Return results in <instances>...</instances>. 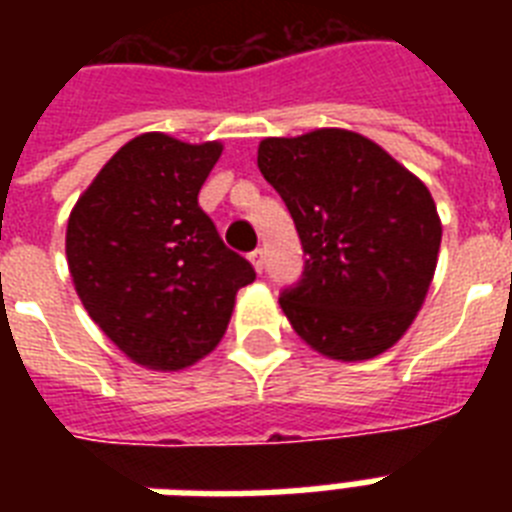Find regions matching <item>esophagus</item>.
<instances>
[{"mask_svg":"<svg viewBox=\"0 0 512 512\" xmlns=\"http://www.w3.org/2000/svg\"><path fill=\"white\" fill-rule=\"evenodd\" d=\"M249 260H252V265H255L257 273H263V268H265V252H263V249H255V252H249Z\"/></svg>","mask_w":512,"mask_h":512,"instance_id":"esophagus-1","label":"esophagus"}]
</instances>
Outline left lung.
I'll list each match as a JSON object with an SVG mask.
<instances>
[{
    "instance_id": "obj_1",
    "label": "left lung",
    "mask_w": 512,
    "mask_h": 512,
    "mask_svg": "<svg viewBox=\"0 0 512 512\" xmlns=\"http://www.w3.org/2000/svg\"><path fill=\"white\" fill-rule=\"evenodd\" d=\"M257 167L308 255L303 279L279 297L292 329L337 361L380 356L409 329L436 273L441 220L425 183L350 130L265 138Z\"/></svg>"
}]
</instances>
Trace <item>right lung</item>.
Segmentation results:
<instances>
[{"label":"right lung","instance_id":"right-lung-1","mask_svg":"<svg viewBox=\"0 0 512 512\" xmlns=\"http://www.w3.org/2000/svg\"><path fill=\"white\" fill-rule=\"evenodd\" d=\"M220 143L146 132L122 146L68 217L76 295L116 348L177 372L223 340L236 292L255 268L228 249L199 207Z\"/></svg>","mask_w":512,"mask_h":512}]
</instances>
